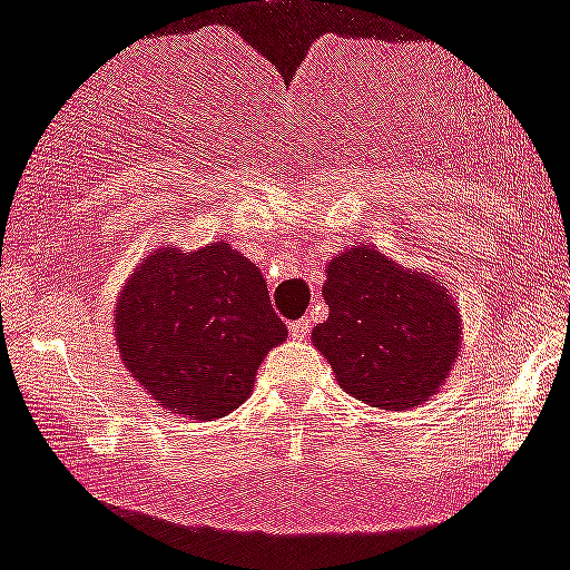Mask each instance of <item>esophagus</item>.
<instances>
[{"mask_svg": "<svg viewBox=\"0 0 570 570\" xmlns=\"http://www.w3.org/2000/svg\"><path fill=\"white\" fill-rule=\"evenodd\" d=\"M308 333H311V318L308 316L297 318V322L289 324V335L295 337V341H303V337L308 335Z\"/></svg>", "mask_w": 570, "mask_h": 570, "instance_id": "34e87169", "label": "esophagus"}]
</instances>
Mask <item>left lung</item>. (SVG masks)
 <instances>
[{
	"mask_svg": "<svg viewBox=\"0 0 570 570\" xmlns=\"http://www.w3.org/2000/svg\"><path fill=\"white\" fill-rule=\"evenodd\" d=\"M327 322L311 341L343 392L373 409L422 405L446 384L462 348L454 297L433 273L400 267L371 246H354L327 265Z\"/></svg>",
	"mask_w": 570,
	"mask_h": 570,
	"instance_id": "left-lung-1",
	"label": "left lung"
}]
</instances>
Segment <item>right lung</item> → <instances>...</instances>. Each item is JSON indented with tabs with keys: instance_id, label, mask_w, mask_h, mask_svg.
Returning <instances> with one entry per match:
<instances>
[{
	"instance_id": "1",
	"label": "right lung",
	"mask_w": 570,
	"mask_h": 570,
	"mask_svg": "<svg viewBox=\"0 0 570 570\" xmlns=\"http://www.w3.org/2000/svg\"><path fill=\"white\" fill-rule=\"evenodd\" d=\"M116 346L137 384L173 414L218 419L254 390L286 341L259 267L229 243L156 248L116 303Z\"/></svg>"
}]
</instances>
